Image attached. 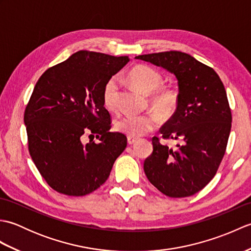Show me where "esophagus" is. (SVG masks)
Wrapping results in <instances>:
<instances>
[{
    "mask_svg": "<svg viewBox=\"0 0 251 251\" xmlns=\"http://www.w3.org/2000/svg\"><path fill=\"white\" fill-rule=\"evenodd\" d=\"M127 141H128V145H135V143L138 141L137 138H134V137H128L127 138Z\"/></svg>",
    "mask_w": 251,
    "mask_h": 251,
    "instance_id": "1",
    "label": "esophagus"
}]
</instances>
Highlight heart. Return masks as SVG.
<instances>
[{"instance_id": "1", "label": "heart", "mask_w": 251, "mask_h": 251, "mask_svg": "<svg viewBox=\"0 0 251 251\" xmlns=\"http://www.w3.org/2000/svg\"><path fill=\"white\" fill-rule=\"evenodd\" d=\"M128 78L134 86L143 94H150V103L163 116L172 115L179 103L178 92L173 87H161L162 75L153 68L138 65L131 69ZM103 104L109 111L119 109V86L117 78L111 77L104 84L102 92ZM158 116L155 113L139 115L127 114L117 117L114 128L128 137L146 136L156 128Z\"/></svg>"}]
</instances>
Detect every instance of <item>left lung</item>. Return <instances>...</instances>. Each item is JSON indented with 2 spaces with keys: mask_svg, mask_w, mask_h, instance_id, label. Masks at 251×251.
I'll list each match as a JSON object with an SVG mask.
<instances>
[{
  "mask_svg": "<svg viewBox=\"0 0 251 251\" xmlns=\"http://www.w3.org/2000/svg\"><path fill=\"white\" fill-rule=\"evenodd\" d=\"M174 73L178 79L179 103L159 129L164 140L178 141L169 148L152 138L153 152L143 163L149 181L169 197H188L210 182L226 150L232 113L226 88L214 69L182 51L140 55Z\"/></svg>",
  "mask_w": 251,
  "mask_h": 251,
  "instance_id": "left-lung-1",
  "label": "left lung"
}]
</instances>
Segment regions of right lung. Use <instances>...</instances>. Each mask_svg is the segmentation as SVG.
<instances>
[{
	"label": "right lung",
	"mask_w": 251,
	"mask_h": 251,
	"mask_svg": "<svg viewBox=\"0 0 251 251\" xmlns=\"http://www.w3.org/2000/svg\"><path fill=\"white\" fill-rule=\"evenodd\" d=\"M128 61V56L79 50L36 82L24 116L29 153L58 193L84 196L97 190L125 150L126 136L109 131L111 115L102 92ZM87 134L100 141L84 144Z\"/></svg>",
	"instance_id": "obj_1"
}]
</instances>
